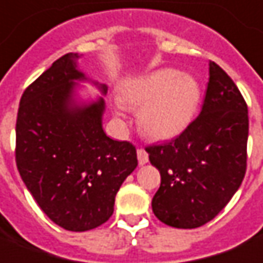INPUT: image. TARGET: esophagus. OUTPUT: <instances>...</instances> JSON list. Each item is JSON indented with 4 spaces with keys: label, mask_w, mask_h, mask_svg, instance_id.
Wrapping results in <instances>:
<instances>
[{
    "label": "esophagus",
    "mask_w": 263,
    "mask_h": 263,
    "mask_svg": "<svg viewBox=\"0 0 263 263\" xmlns=\"http://www.w3.org/2000/svg\"><path fill=\"white\" fill-rule=\"evenodd\" d=\"M137 158H139L140 165L147 164V162H148V154H147V151L143 150V148H139V150H137Z\"/></svg>",
    "instance_id": "obj_1"
}]
</instances>
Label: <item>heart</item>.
<instances>
[{
	"instance_id": "heart-1",
	"label": "heart",
	"mask_w": 263,
	"mask_h": 263,
	"mask_svg": "<svg viewBox=\"0 0 263 263\" xmlns=\"http://www.w3.org/2000/svg\"><path fill=\"white\" fill-rule=\"evenodd\" d=\"M202 101V88L191 74L175 68H158L126 81L120 88V102L139 109L141 132L155 140H170L186 130ZM116 115L123 108L118 105Z\"/></svg>"
}]
</instances>
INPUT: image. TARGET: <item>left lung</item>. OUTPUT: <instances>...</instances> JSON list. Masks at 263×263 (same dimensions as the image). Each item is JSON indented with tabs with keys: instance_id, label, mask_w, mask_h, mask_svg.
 Listing matches in <instances>:
<instances>
[{
	"instance_id": "8db88e82",
	"label": "left lung",
	"mask_w": 263,
	"mask_h": 263,
	"mask_svg": "<svg viewBox=\"0 0 263 263\" xmlns=\"http://www.w3.org/2000/svg\"><path fill=\"white\" fill-rule=\"evenodd\" d=\"M209 76L200 115L171 141L145 147L161 174L153 212L175 229H196L213 220L247 171V103L214 61L209 63Z\"/></svg>"
}]
</instances>
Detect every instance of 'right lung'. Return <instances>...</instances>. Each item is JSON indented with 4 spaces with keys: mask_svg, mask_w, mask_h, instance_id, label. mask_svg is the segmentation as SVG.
<instances>
[{
    "mask_svg": "<svg viewBox=\"0 0 263 263\" xmlns=\"http://www.w3.org/2000/svg\"><path fill=\"white\" fill-rule=\"evenodd\" d=\"M78 57L67 53L32 82L16 118L21 178L46 216L68 231L108 221L119 187L137 166L136 147L103 132V98L76 101V81L87 80ZM98 87L106 92V85Z\"/></svg>",
    "mask_w": 263,
    "mask_h": 263,
    "instance_id": "right-lung-1",
    "label": "right lung"
}]
</instances>
